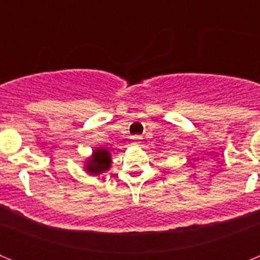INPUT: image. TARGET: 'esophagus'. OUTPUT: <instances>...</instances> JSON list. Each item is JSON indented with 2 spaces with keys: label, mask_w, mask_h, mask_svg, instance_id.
Returning <instances> with one entry per match:
<instances>
[{
  "label": "esophagus",
  "mask_w": 260,
  "mask_h": 260,
  "mask_svg": "<svg viewBox=\"0 0 260 260\" xmlns=\"http://www.w3.org/2000/svg\"><path fill=\"white\" fill-rule=\"evenodd\" d=\"M141 142H142L141 135H134V137H133V143L134 144H139Z\"/></svg>",
  "instance_id": "34e87169"
}]
</instances>
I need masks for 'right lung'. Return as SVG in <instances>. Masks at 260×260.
<instances>
[{
  "label": "right lung",
  "mask_w": 260,
  "mask_h": 260,
  "mask_svg": "<svg viewBox=\"0 0 260 260\" xmlns=\"http://www.w3.org/2000/svg\"><path fill=\"white\" fill-rule=\"evenodd\" d=\"M87 171L92 174H99L102 172L108 171L110 167V156L109 152L104 148L96 150L93 152L92 160H89V164H87Z\"/></svg>",
  "instance_id": "1"
}]
</instances>
